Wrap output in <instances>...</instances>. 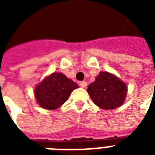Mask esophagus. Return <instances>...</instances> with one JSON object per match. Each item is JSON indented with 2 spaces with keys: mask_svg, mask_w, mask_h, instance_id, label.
Instances as JSON below:
<instances>
[{
  "mask_svg": "<svg viewBox=\"0 0 155 155\" xmlns=\"http://www.w3.org/2000/svg\"><path fill=\"white\" fill-rule=\"evenodd\" d=\"M80 87H83V88H84V87H87V82H85V81H81V82L80 83Z\"/></svg>",
  "mask_w": 155,
  "mask_h": 155,
  "instance_id": "esophagus-1",
  "label": "esophagus"
}]
</instances>
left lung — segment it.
<instances>
[{
  "instance_id": "obj_1",
  "label": "left lung",
  "mask_w": 155,
  "mask_h": 155,
  "mask_svg": "<svg viewBox=\"0 0 155 155\" xmlns=\"http://www.w3.org/2000/svg\"><path fill=\"white\" fill-rule=\"evenodd\" d=\"M91 99L103 109H114L122 105L127 95V87L113 74L101 71L87 89Z\"/></svg>"
}]
</instances>
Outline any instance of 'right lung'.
I'll list each match as a JSON object with an SVG mask.
<instances>
[{
    "mask_svg": "<svg viewBox=\"0 0 155 155\" xmlns=\"http://www.w3.org/2000/svg\"><path fill=\"white\" fill-rule=\"evenodd\" d=\"M78 86L62 73L54 72L37 85L35 96L42 108L53 110L63 105Z\"/></svg>",
    "mask_w": 155,
    "mask_h": 155,
    "instance_id": "add662e5",
    "label": "right lung"
}]
</instances>
